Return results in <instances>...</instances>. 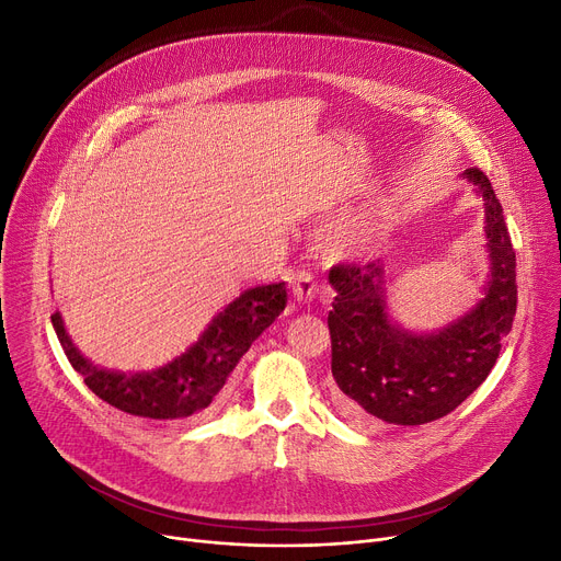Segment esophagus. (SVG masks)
Listing matches in <instances>:
<instances>
[{
	"label": "esophagus",
	"instance_id": "esophagus-1",
	"mask_svg": "<svg viewBox=\"0 0 561 561\" xmlns=\"http://www.w3.org/2000/svg\"><path fill=\"white\" fill-rule=\"evenodd\" d=\"M316 296V279L307 271H298L293 275V298L298 302H309Z\"/></svg>",
	"mask_w": 561,
	"mask_h": 561
}]
</instances>
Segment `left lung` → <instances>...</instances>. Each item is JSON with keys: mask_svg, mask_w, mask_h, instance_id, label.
Here are the masks:
<instances>
[{"mask_svg": "<svg viewBox=\"0 0 561 561\" xmlns=\"http://www.w3.org/2000/svg\"><path fill=\"white\" fill-rule=\"evenodd\" d=\"M484 202L489 282L473 309L434 332L402 328L389 316L385 261L334 265L328 316L332 375L343 414L362 427L423 425L448 416L482 381L512 332L516 252L489 176L461 172Z\"/></svg>", "mask_w": 561, "mask_h": 561, "instance_id": "8db88e82", "label": "left lung"}]
</instances>
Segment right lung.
Listing matches in <instances>:
<instances>
[{
  "mask_svg": "<svg viewBox=\"0 0 561 561\" xmlns=\"http://www.w3.org/2000/svg\"><path fill=\"white\" fill-rule=\"evenodd\" d=\"M286 307V284L243 290L209 322L199 339L165 366L142 373H117L95 366L75 347L61 313H51L54 332L85 387L111 407L131 416L182 421L202 416L225 387L227 377Z\"/></svg>",
  "mask_w": 561,
  "mask_h": 561,
  "instance_id": "right-lung-1",
  "label": "right lung"
}]
</instances>
